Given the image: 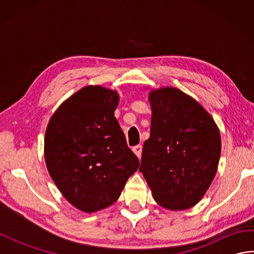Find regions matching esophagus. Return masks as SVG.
Segmentation results:
<instances>
[{
	"instance_id": "34e87169",
	"label": "esophagus",
	"mask_w": 254,
	"mask_h": 254,
	"mask_svg": "<svg viewBox=\"0 0 254 254\" xmlns=\"http://www.w3.org/2000/svg\"><path fill=\"white\" fill-rule=\"evenodd\" d=\"M132 149H133L134 154H135L138 158H141V155H142V146H141V145H136V146H134Z\"/></svg>"
}]
</instances>
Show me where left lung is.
I'll return each mask as SVG.
<instances>
[{"label":"left lung","mask_w":254,"mask_h":254,"mask_svg":"<svg viewBox=\"0 0 254 254\" xmlns=\"http://www.w3.org/2000/svg\"><path fill=\"white\" fill-rule=\"evenodd\" d=\"M150 135L139 171L160 206L185 210L201 201L216 175L222 149L217 124L191 96L175 87L149 91Z\"/></svg>","instance_id":"obj_1"}]
</instances>
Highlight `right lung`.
<instances>
[{
  "mask_svg": "<svg viewBox=\"0 0 254 254\" xmlns=\"http://www.w3.org/2000/svg\"><path fill=\"white\" fill-rule=\"evenodd\" d=\"M119 94L89 85L62 102L45 135L47 169L62 195L85 213L109 207L138 169L115 117Z\"/></svg>",
  "mask_w": 254,
  "mask_h": 254,
  "instance_id": "obj_1",
  "label": "right lung"
}]
</instances>
